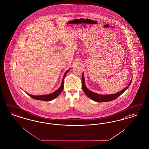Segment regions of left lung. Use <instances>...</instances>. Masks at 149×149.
<instances>
[{"instance_id": "left-lung-1", "label": "left lung", "mask_w": 149, "mask_h": 149, "mask_svg": "<svg viewBox=\"0 0 149 149\" xmlns=\"http://www.w3.org/2000/svg\"><path fill=\"white\" fill-rule=\"evenodd\" d=\"M132 81V79L129 82L128 86L125 87L122 91H120L118 93H114V94H112V95H100V94H98L96 93H93L87 88L85 85V79H84V72L82 73V78H81L82 88L84 92L86 95V96L88 97L91 98L93 101H94L95 102H109V101H113L114 100L116 99L128 88V87L130 85Z\"/></svg>"}]
</instances>
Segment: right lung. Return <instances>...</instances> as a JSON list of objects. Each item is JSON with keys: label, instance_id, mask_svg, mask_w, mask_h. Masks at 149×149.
Here are the masks:
<instances>
[{"label": "right lung", "instance_id": "obj_1", "mask_svg": "<svg viewBox=\"0 0 149 149\" xmlns=\"http://www.w3.org/2000/svg\"><path fill=\"white\" fill-rule=\"evenodd\" d=\"M69 71V69L66 71V72L64 73V75L63 77V80H62V84L60 87L56 90V91L52 93L51 94H48V95H40V96H35V95H32L31 94H29L27 93H26L29 96H30L31 97L37 100H42V101H50L53 100H54V98H56V97H58V96L61 93L63 88H64V77H65V75H67L68 72Z\"/></svg>", "mask_w": 149, "mask_h": 149}]
</instances>
